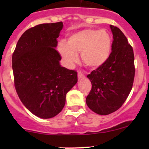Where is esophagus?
I'll list each match as a JSON object with an SVG mask.
<instances>
[{
  "label": "esophagus",
  "instance_id": "obj_1",
  "mask_svg": "<svg viewBox=\"0 0 149 149\" xmlns=\"http://www.w3.org/2000/svg\"><path fill=\"white\" fill-rule=\"evenodd\" d=\"M86 76L85 75L83 74V73H81V72H79L78 73V78H79V79H84Z\"/></svg>",
  "mask_w": 149,
  "mask_h": 149
}]
</instances>
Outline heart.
<instances>
[{
	"label": "heart",
	"mask_w": 149,
	"mask_h": 149,
	"mask_svg": "<svg viewBox=\"0 0 149 149\" xmlns=\"http://www.w3.org/2000/svg\"><path fill=\"white\" fill-rule=\"evenodd\" d=\"M112 37L107 30L85 29L70 34L67 43L61 42L58 50L64 63L72 65L78 61V53L86 65L97 68L108 60L112 51Z\"/></svg>",
	"instance_id": "heart-1"
}]
</instances>
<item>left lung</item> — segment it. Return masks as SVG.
I'll list each match as a JSON object with an SVG mask.
<instances>
[{
	"label": "left lung",
	"mask_w": 149,
	"mask_h": 149,
	"mask_svg": "<svg viewBox=\"0 0 149 149\" xmlns=\"http://www.w3.org/2000/svg\"><path fill=\"white\" fill-rule=\"evenodd\" d=\"M110 29L112 52L103 65L87 76L92 87L86 102L90 109L101 115L112 113L123 104L135 76L133 48L119 28L110 25Z\"/></svg>",
	"instance_id": "left-lung-1"
}]
</instances>
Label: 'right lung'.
<instances>
[{"label":"right lung","instance_id":"right-lung-1","mask_svg":"<svg viewBox=\"0 0 149 149\" xmlns=\"http://www.w3.org/2000/svg\"><path fill=\"white\" fill-rule=\"evenodd\" d=\"M63 22L42 24L26 30L12 55L14 85L19 99L33 115L43 119L56 116L66 94L78 81L77 72L60 64L55 49Z\"/></svg>","mask_w":149,"mask_h":149}]
</instances>
